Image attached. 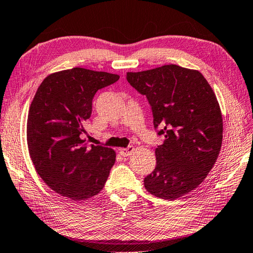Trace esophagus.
I'll use <instances>...</instances> for the list:
<instances>
[{
  "mask_svg": "<svg viewBox=\"0 0 253 253\" xmlns=\"http://www.w3.org/2000/svg\"><path fill=\"white\" fill-rule=\"evenodd\" d=\"M133 150H134L133 146H128V148H125V149H121V150H120V154H121L123 157L130 156V155L133 153Z\"/></svg>",
  "mask_w": 253,
  "mask_h": 253,
  "instance_id": "34e87169",
  "label": "esophagus"
}]
</instances>
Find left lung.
Masks as SVG:
<instances>
[{"mask_svg":"<svg viewBox=\"0 0 253 253\" xmlns=\"http://www.w3.org/2000/svg\"><path fill=\"white\" fill-rule=\"evenodd\" d=\"M126 79L148 99L154 128L165 137L155 150L156 167L144 178V186L156 197L174 201L196 189L219 156V102L201 72L175 64L128 72Z\"/></svg>","mask_w":253,"mask_h":253,"instance_id":"left-lung-1","label":"left lung"}]
</instances>
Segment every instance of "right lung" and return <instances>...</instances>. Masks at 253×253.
Here are the masks:
<instances>
[{"mask_svg": "<svg viewBox=\"0 0 253 253\" xmlns=\"http://www.w3.org/2000/svg\"><path fill=\"white\" fill-rule=\"evenodd\" d=\"M119 79L83 68L64 70L47 76L31 102L27 142L35 170L51 190L72 201L97 195L115 163L112 149L87 146L83 133L96 92Z\"/></svg>", "mask_w": 253, "mask_h": 253, "instance_id": "obj_1", "label": "right lung"}]
</instances>
